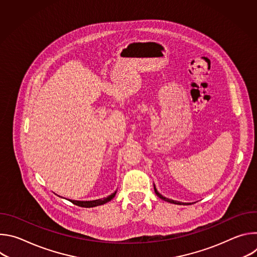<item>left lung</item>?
Wrapping results in <instances>:
<instances>
[{"instance_id":"left-lung-1","label":"left lung","mask_w":257,"mask_h":257,"mask_svg":"<svg viewBox=\"0 0 257 257\" xmlns=\"http://www.w3.org/2000/svg\"><path fill=\"white\" fill-rule=\"evenodd\" d=\"M155 192H156V194H157L161 199H163V200H165V201H168V202H170V203L180 204V205H188V204H192V203H184V202H180V201H176V200H173V199H169V198H167V197H164L162 194H160V193L158 192V190H157L156 186H155Z\"/></svg>"}]
</instances>
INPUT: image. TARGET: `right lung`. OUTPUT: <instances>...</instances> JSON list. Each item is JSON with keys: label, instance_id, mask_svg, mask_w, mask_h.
I'll use <instances>...</instances> for the list:
<instances>
[{"label": "right lung", "instance_id": "right-lung-1", "mask_svg": "<svg viewBox=\"0 0 257 257\" xmlns=\"http://www.w3.org/2000/svg\"><path fill=\"white\" fill-rule=\"evenodd\" d=\"M116 193H117V191H115L111 195H108L107 197H104L101 199H96V200H90V201H79V200H72V199H68V200L71 201L73 204L81 206V207H94V206L104 204V203L108 202L109 200H112L115 197Z\"/></svg>", "mask_w": 257, "mask_h": 257}]
</instances>
